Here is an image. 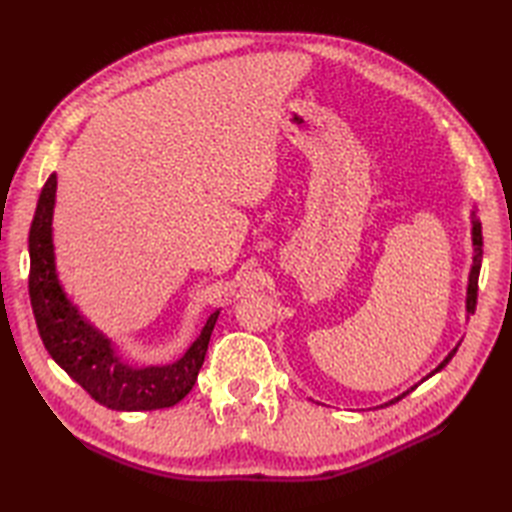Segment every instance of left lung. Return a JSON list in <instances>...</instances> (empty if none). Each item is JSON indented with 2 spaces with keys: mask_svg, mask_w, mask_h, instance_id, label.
I'll list each match as a JSON object with an SVG mask.
<instances>
[{
  "mask_svg": "<svg viewBox=\"0 0 512 512\" xmlns=\"http://www.w3.org/2000/svg\"><path fill=\"white\" fill-rule=\"evenodd\" d=\"M472 241H474V265H472V271H470V284H468V301H466V307H468V314H474V309H476V297H478V273H480V260H483V230H480V222L476 220V215H474V211H472ZM457 348H459V344L448 352V356L446 359L431 371V374L427 376V378H431L433 374H438V371L442 369V367H446V363L453 359L455 356V352H457ZM427 378H423V380H427ZM410 391H414V386ZM410 391H406V393H401L399 397H395V399H391L389 404H384V406H391V404H395V401H399V399H404ZM384 406H380V408H384Z\"/></svg>",
  "mask_w": 512,
  "mask_h": 512,
  "instance_id": "8db88e82",
  "label": "left lung"
}]
</instances>
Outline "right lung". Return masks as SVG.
<instances>
[{
	"mask_svg": "<svg viewBox=\"0 0 512 512\" xmlns=\"http://www.w3.org/2000/svg\"><path fill=\"white\" fill-rule=\"evenodd\" d=\"M57 177L46 179L29 228V301L44 348L66 374L113 410H160L179 404L192 391L203 367L211 331L220 312H213L196 342L173 365L132 367L123 363L108 339L79 314L55 273L53 205Z\"/></svg>",
	"mask_w": 512,
	"mask_h": 512,
	"instance_id": "1",
	"label": "right lung"
}]
</instances>
